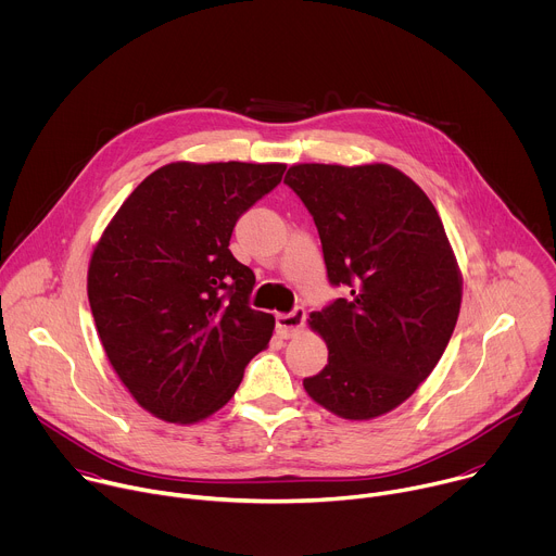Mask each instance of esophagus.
Wrapping results in <instances>:
<instances>
[{
  "label": "esophagus",
  "instance_id": "obj_1",
  "mask_svg": "<svg viewBox=\"0 0 556 556\" xmlns=\"http://www.w3.org/2000/svg\"><path fill=\"white\" fill-rule=\"evenodd\" d=\"M303 326H305V309L303 307H294L292 312L277 314V328L283 339L294 337L299 330H303Z\"/></svg>",
  "mask_w": 556,
  "mask_h": 556
}]
</instances>
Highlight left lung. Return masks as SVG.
Masks as SVG:
<instances>
[{"mask_svg": "<svg viewBox=\"0 0 556 556\" xmlns=\"http://www.w3.org/2000/svg\"><path fill=\"white\" fill-rule=\"evenodd\" d=\"M283 182L319 230L330 283L348 290L309 314L330 352L303 387L345 420L382 416L433 371L457 324L462 281L442 219L389 165H294Z\"/></svg>", "mask_w": 556, "mask_h": 556, "instance_id": "1", "label": "left lung"}]
</instances>
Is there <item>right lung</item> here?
<instances>
[{"mask_svg":"<svg viewBox=\"0 0 556 556\" xmlns=\"http://www.w3.org/2000/svg\"><path fill=\"white\" fill-rule=\"evenodd\" d=\"M286 165L172 163L123 202L88 270L105 354L140 407L198 422L224 407L275 330L251 307L255 275L228 251L232 228Z\"/></svg>","mask_w":556,"mask_h":556,"instance_id":"1","label":"right lung"}]
</instances>
